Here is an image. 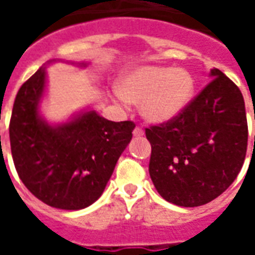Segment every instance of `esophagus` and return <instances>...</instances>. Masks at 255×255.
<instances>
[{
	"instance_id": "obj_1",
	"label": "esophagus",
	"mask_w": 255,
	"mask_h": 255,
	"mask_svg": "<svg viewBox=\"0 0 255 255\" xmlns=\"http://www.w3.org/2000/svg\"><path fill=\"white\" fill-rule=\"evenodd\" d=\"M132 133H133V136H136V138H139V136H143L144 131H143V129H142V128L136 127V128H135V129H133Z\"/></svg>"
}]
</instances>
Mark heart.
Segmentation results:
<instances>
[{"mask_svg": "<svg viewBox=\"0 0 255 255\" xmlns=\"http://www.w3.org/2000/svg\"><path fill=\"white\" fill-rule=\"evenodd\" d=\"M194 79L182 68L143 65L123 75L119 98L140 104V115L151 124H165L182 113L191 100Z\"/></svg>", "mask_w": 255, "mask_h": 255, "instance_id": "obj_1", "label": "heart"}]
</instances>
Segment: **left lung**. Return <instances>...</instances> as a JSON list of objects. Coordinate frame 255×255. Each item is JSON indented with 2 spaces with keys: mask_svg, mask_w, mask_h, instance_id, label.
Returning a JSON list of instances; mask_svg holds the SVG:
<instances>
[{
  "mask_svg": "<svg viewBox=\"0 0 255 255\" xmlns=\"http://www.w3.org/2000/svg\"><path fill=\"white\" fill-rule=\"evenodd\" d=\"M209 76L210 83L179 116L146 128L155 190L165 201L184 208L221 195L246 157L249 133L241 90L217 68Z\"/></svg>",
  "mask_w": 255,
  "mask_h": 255,
  "instance_id": "8db88e82",
  "label": "left lung"
}]
</instances>
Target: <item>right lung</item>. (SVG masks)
Returning <instances> with one entry per match:
<instances>
[{
	"label": "right lung",
	"mask_w": 255,
	"mask_h": 255,
	"mask_svg": "<svg viewBox=\"0 0 255 255\" xmlns=\"http://www.w3.org/2000/svg\"><path fill=\"white\" fill-rule=\"evenodd\" d=\"M54 61L39 68L16 95L9 124L10 150L19 177L38 199L53 208L80 210L102 195L135 124L111 122L93 108L73 113L67 122H47L41 104L46 67Z\"/></svg>",
	"instance_id": "right-lung-1"
}]
</instances>
